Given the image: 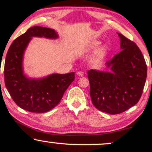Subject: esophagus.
I'll use <instances>...</instances> for the list:
<instances>
[{"instance_id": "obj_1", "label": "esophagus", "mask_w": 152, "mask_h": 152, "mask_svg": "<svg viewBox=\"0 0 152 152\" xmlns=\"http://www.w3.org/2000/svg\"><path fill=\"white\" fill-rule=\"evenodd\" d=\"M77 75L78 76H83V72H82V71H78L77 72Z\"/></svg>"}]
</instances>
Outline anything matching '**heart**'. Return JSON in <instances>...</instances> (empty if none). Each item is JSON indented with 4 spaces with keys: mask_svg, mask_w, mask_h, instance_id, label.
<instances>
[{
    "mask_svg": "<svg viewBox=\"0 0 152 152\" xmlns=\"http://www.w3.org/2000/svg\"><path fill=\"white\" fill-rule=\"evenodd\" d=\"M99 41H93V42H91L90 43V45L88 46V48L89 49H92V48H95L96 47H97L99 45ZM106 47L105 46H102L99 49L97 50V51L96 52V54H95V60L98 61L106 53Z\"/></svg>",
    "mask_w": 152,
    "mask_h": 152,
    "instance_id": "1",
    "label": "heart"
}]
</instances>
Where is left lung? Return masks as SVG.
Masks as SVG:
<instances>
[{"label": "left lung", "instance_id": "8db88e82", "mask_svg": "<svg viewBox=\"0 0 152 152\" xmlns=\"http://www.w3.org/2000/svg\"><path fill=\"white\" fill-rule=\"evenodd\" d=\"M121 51L106 63L111 72L88 71L94 106L109 114H121L137 104L144 89L147 67L135 43L118 34Z\"/></svg>", "mask_w": 152, "mask_h": 152}]
</instances>
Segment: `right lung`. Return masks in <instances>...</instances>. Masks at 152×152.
<instances>
[{
	"label": "right lung",
	"instance_id": "1",
	"mask_svg": "<svg viewBox=\"0 0 152 152\" xmlns=\"http://www.w3.org/2000/svg\"><path fill=\"white\" fill-rule=\"evenodd\" d=\"M32 37L55 39L58 34L53 29L34 26L15 39L7 52L5 84L19 107L30 112L45 113L58 105L64 92L74 81L75 74H53L39 79L26 77L23 70V58Z\"/></svg>",
	"mask_w": 152,
	"mask_h": 152
}]
</instances>
